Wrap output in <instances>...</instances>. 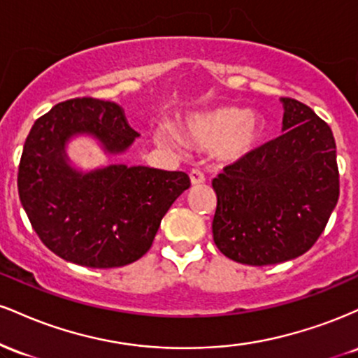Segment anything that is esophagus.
I'll return each mask as SVG.
<instances>
[{
	"instance_id": "obj_1",
	"label": "esophagus",
	"mask_w": 358,
	"mask_h": 358,
	"mask_svg": "<svg viewBox=\"0 0 358 358\" xmlns=\"http://www.w3.org/2000/svg\"><path fill=\"white\" fill-rule=\"evenodd\" d=\"M205 182V176L200 170H192L190 171V183L193 187H196V185H202Z\"/></svg>"
}]
</instances>
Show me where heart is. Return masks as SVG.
<instances>
[{
    "instance_id": "b5f03b06",
    "label": "heart",
    "mask_w": 358,
    "mask_h": 358,
    "mask_svg": "<svg viewBox=\"0 0 358 358\" xmlns=\"http://www.w3.org/2000/svg\"><path fill=\"white\" fill-rule=\"evenodd\" d=\"M262 133V119L237 108H219L196 114L185 126V136L202 148H213L217 158L225 163L249 158L257 150ZM158 141L168 146L175 145L166 134H158Z\"/></svg>"
}]
</instances>
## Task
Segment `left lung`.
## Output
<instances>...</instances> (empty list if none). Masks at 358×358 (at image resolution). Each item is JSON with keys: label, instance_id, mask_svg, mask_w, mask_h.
<instances>
[{"label": "left lung", "instance_id": "left-lung-1", "mask_svg": "<svg viewBox=\"0 0 358 358\" xmlns=\"http://www.w3.org/2000/svg\"><path fill=\"white\" fill-rule=\"evenodd\" d=\"M282 134L213 178V242L241 264L269 266L305 254L338 202L330 126L282 97Z\"/></svg>", "mask_w": 358, "mask_h": 358}]
</instances>
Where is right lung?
Returning a JSON list of instances; mask_svg holds the SVG:
<instances>
[{"mask_svg": "<svg viewBox=\"0 0 358 358\" xmlns=\"http://www.w3.org/2000/svg\"><path fill=\"white\" fill-rule=\"evenodd\" d=\"M82 136L94 139L106 156H121L139 133L117 102L82 97L53 106L24 141L20 200L53 254L85 268H121L150 250L190 178L124 163L84 170L69 158L71 141Z\"/></svg>", "mask_w": 358, "mask_h": 358, "instance_id": "right-lung-1", "label": "right lung"}]
</instances>
